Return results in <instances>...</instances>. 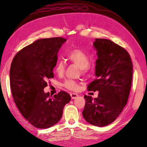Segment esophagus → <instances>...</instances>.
Instances as JSON below:
<instances>
[{
    "mask_svg": "<svg viewBox=\"0 0 147 147\" xmlns=\"http://www.w3.org/2000/svg\"><path fill=\"white\" fill-rule=\"evenodd\" d=\"M70 95H71V98L72 99H74V98H76L77 96H78V94H77V93H70Z\"/></svg>",
    "mask_w": 147,
    "mask_h": 147,
    "instance_id": "34e87169",
    "label": "esophagus"
}]
</instances>
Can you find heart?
<instances>
[{
  "instance_id": "1",
  "label": "heart",
  "mask_w": 147,
  "mask_h": 147,
  "mask_svg": "<svg viewBox=\"0 0 147 147\" xmlns=\"http://www.w3.org/2000/svg\"><path fill=\"white\" fill-rule=\"evenodd\" d=\"M68 59L73 63L80 67L84 73L88 71L89 65V59L88 56L80 49H75L69 52L67 55ZM55 71L58 75H62L65 71V64L63 61L59 60L57 62L55 67ZM63 86L70 90L76 91L79 88L78 84L73 80H67L65 81Z\"/></svg>"
}]
</instances>
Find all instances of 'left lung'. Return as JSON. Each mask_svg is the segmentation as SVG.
<instances>
[{
  "instance_id": "8db88e82",
  "label": "left lung",
  "mask_w": 147,
  "mask_h": 147,
  "mask_svg": "<svg viewBox=\"0 0 147 147\" xmlns=\"http://www.w3.org/2000/svg\"><path fill=\"white\" fill-rule=\"evenodd\" d=\"M98 56L96 78L88 86L98 91L97 98L84 95L82 111L85 120L96 126H106L115 120L127 103L131 89L133 65L125 49L107 39H95L93 43Z\"/></svg>"
}]
</instances>
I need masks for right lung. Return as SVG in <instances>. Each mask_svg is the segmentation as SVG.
Returning <instances> with one entry per match:
<instances>
[{
    "label": "right lung",
    "mask_w": 147,
    "mask_h": 147,
    "mask_svg": "<svg viewBox=\"0 0 147 147\" xmlns=\"http://www.w3.org/2000/svg\"><path fill=\"white\" fill-rule=\"evenodd\" d=\"M63 38L41 39L21 50L15 56L9 71L12 96L20 112L38 128L51 127L60 120L71 96L61 91L51 97L45 93L48 79L54 78Z\"/></svg>",
    "instance_id": "1"
}]
</instances>
